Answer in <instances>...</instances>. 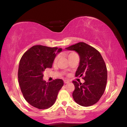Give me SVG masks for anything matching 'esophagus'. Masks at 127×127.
<instances>
[{"label": "esophagus", "instance_id": "obj_1", "mask_svg": "<svg viewBox=\"0 0 127 127\" xmlns=\"http://www.w3.org/2000/svg\"><path fill=\"white\" fill-rule=\"evenodd\" d=\"M69 82V81H68V80H66V79H64V83H65V84H66V83H68Z\"/></svg>", "mask_w": 127, "mask_h": 127}]
</instances>
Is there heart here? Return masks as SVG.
Here are the masks:
<instances>
[{"mask_svg":"<svg viewBox=\"0 0 127 127\" xmlns=\"http://www.w3.org/2000/svg\"><path fill=\"white\" fill-rule=\"evenodd\" d=\"M74 55H76V54L74 53H69V54H68V57L69 58V57H71V56ZM58 57H57L55 58V60H54V62H57V61H58Z\"/></svg>","mask_w":127,"mask_h":127,"instance_id":"1","label":"heart"}]
</instances>
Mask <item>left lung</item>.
Wrapping results in <instances>:
<instances>
[{"mask_svg":"<svg viewBox=\"0 0 127 127\" xmlns=\"http://www.w3.org/2000/svg\"><path fill=\"white\" fill-rule=\"evenodd\" d=\"M79 56V66L76 76L83 77L85 82L73 81L75 89L72 96L77 104L90 106L96 104L105 91L107 83V68L100 53L85 42H79L66 48Z\"/></svg>","mask_w":127,"mask_h":127,"instance_id":"1","label":"left lung"}]
</instances>
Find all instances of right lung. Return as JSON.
<instances>
[{"mask_svg":"<svg viewBox=\"0 0 127 127\" xmlns=\"http://www.w3.org/2000/svg\"><path fill=\"white\" fill-rule=\"evenodd\" d=\"M62 48L35 45L29 49L21 58L18 78L25 100L39 109L49 108L54 104L63 81L57 79L46 82L43 79L46 68L52 67L56 56Z\"/></svg>","mask_w":127,"mask_h":127,"instance_id":"obj_1","label":"right lung"}]
</instances>
